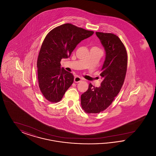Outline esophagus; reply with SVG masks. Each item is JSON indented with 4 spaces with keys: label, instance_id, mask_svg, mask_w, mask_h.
<instances>
[{
    "label": "esophagus",
    "instance_id": "esophagus-1",
    "mask_svg": "<svg viewBox=\"0 0 156 156\" xmlns=\"http://www.w3.org/2000/svg\"><path fill=\"white\" fill-rule=\"evenodd\" d=\"M82 78L80 76H75L74 78V82L77 83V82H80L81 81Z\"/></svg>",
    "mask_w": 156,
    "mask_h": 156
}]
</instances>
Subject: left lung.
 <instances>
[{"label":"left lung","mask_w":156,"mask_h":156,"mask_svg":"<svg viewBox=\"0 0 156 156\" xmlns=\"http://www.w3.org/2000/svg\"><path fill=\"white\" fill-rule=\"evenodd\" d=\"M105 50V59L100 75L102 82L99 87L89 83L82 94V109L88 113H98L105 110L119 94L123 84L127 65L126 48L119 37L112 33L96 32Z\"/></svg>","instance_id":"8db88e82"}]
</instances>
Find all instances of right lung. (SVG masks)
I'll list each match as a JSON object with an SVG mask.
<instances>
[{"instance_id":"add662e5","label":"right lung","mask_w":156,"mask_h":156,"mask_svg":"<svg viewBox=\"0 0 156 156\" xmlns=\"http://www.w3.org/2000/svg\"><path fill=\"white\" fill-rule=\"evenodd\" d=\"M94 31L67 23L50 31L41 45L38 59V80L43 96L51 102H57L74 82V75L61 67V60L68 58L81 41Z\"/></svg>"}]
</instances>
